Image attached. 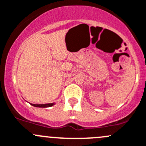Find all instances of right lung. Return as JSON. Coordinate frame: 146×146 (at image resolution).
I'll return each instance as SVG.
<instances>
[{
    "mask_svg": "<svg viewBox=\"0 0 146 146\" xmlns=\"http://www.w3.org/2000/svg\"><path fill=\"white\" fill-rule=\"evenodd\" d=\"M33 106H35V107H39V108H48L50 107V106H53L54 105V103H46V104H32Z\"/></svg>",
    "mask_w": 146,
    "mask_h": 146,
    "instance_id": "1",
    "label": "right lung"
}]
</instances>
